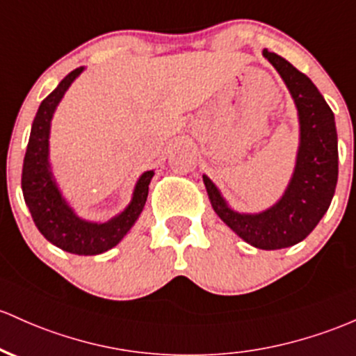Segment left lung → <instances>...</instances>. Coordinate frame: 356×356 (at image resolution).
<instances>
[{"label": "left lung", "mask_w": 356, "mask_h": 356, "mask_svg": "<svg viewBox=\"0 0 356 356\" xmlns=\"http://www.w3.org/2000/svg\"><path fill=\"white\" fill-rule=\"evenodd\" d=\"M264 57L286 83L299 116L296 167L282 197L260 213H238L221 191L202 175L214 213L252 247L280 250L306 238L324 216L338 182V135L334 115L306 74L264 49Z\"/></svg>", "instance_id": "1"}]
</instances>
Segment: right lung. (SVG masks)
<instances>
[{"instance_id": "add662e5", "label": "right lung", "mask_w": 356, "mask_h": 356, "mask_svg": "<svg viewBox=\"0 0 356 356\" xmlns=\"http://www.w3.org/2000/svg\"><path fill=\"white\" fill-rule=\"evenodd\" d=\"M84 67L67 74L38 106L32 123L22 172V191L35 226L52 245L74 255H99L123 240L138 220L148 196L154 170L143 172L136 181L130 204L104 222L83 220L62 196L49 160L50 124L58 103Z\"/></svg>"}]
</instances>
